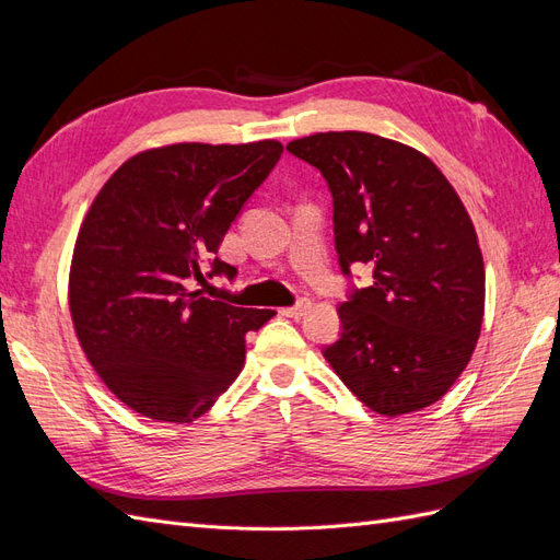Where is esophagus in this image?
<instances>
[{
	"label": "esophagus",
	"instance_id": "34e87169",
	"mask_svg": "<svg viewBox=\"0 0 560 560\" xmlns=\"http://www.w3.org/2000/svg\"><path fill=\"white\" fill-rule=\"evenodd\" d=\"M308 308H311V303L308 301H299L296 306H287V308H280V313L284 315V317H294V319H299V317H303L308 313Z\"/></svg>",
	"mask_w": 560,
	"mask_h": 560
}]
</instances>
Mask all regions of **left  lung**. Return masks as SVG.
Masks as SVG:
<instances>
[{
  "mask_svg": "<svg viewBox=\"0 0 560 560\" xmlns=\"http://www.w3.org/2000/svg\"><path fill=\"white\" fill-rule=\"evenodd\" d=\"M327 179L338 264L374 282L338 308L325 360L371 411L395 418L442 399L477 348L486 303L471 219L442 171L381 135L317 132L287 144Z\"/></svg>",
  "mask_w": 560,
  "mask_h": 560,
  "instance_id": "8db88e82",
  "label": "left lung"
}]
</instances>
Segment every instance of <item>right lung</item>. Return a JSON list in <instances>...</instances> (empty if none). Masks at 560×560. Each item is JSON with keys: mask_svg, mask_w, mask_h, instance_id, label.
<instances>
[{"mask_svg": "<svg viewBox=\"0 0 560 560\" xmlns=\"http://www.w3.org/2000/svg\"><path fill=\"white\" fill-rule=\"evenodd\" d=\"M278 140L179 142L128 159L83 217L70 313L97 376L135 413L191 422L238 378L245 334L276 311L191 292L235 266L217 259L231 222L273 171Z\"/></svg>", "mask_w": 560, "mask_h": 560, "instance_id": "1", "label": "right lung"}]
</instances>
